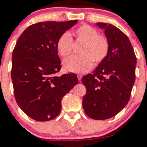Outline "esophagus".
<instances>
[{
	"label": "esophagus",
	"mask_w": 147,
	"mask_h": 147,
	"mask_svg": "<svg viewBox=\"0 0 147 147\" xmlns=\"http://www.w3.org/2000/svg\"><path fill=\"white\" fill-rule=\"evenodd\" d=\"M77 78H78V80L79 81H80L81 79H82V76L81 75H77Z\"/></svg>",
	"instance_id": "esophagus-1"
}]
</instances>
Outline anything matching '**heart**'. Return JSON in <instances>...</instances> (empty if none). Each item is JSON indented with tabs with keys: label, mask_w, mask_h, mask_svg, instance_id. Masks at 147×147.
<instances>
[{
	"label": "heart",
	"mask_w": 147,
	"mask_h": 147,
	"mask_svg": "<svg viewBox=\"0 0 147 147\" xmlns=\"http://www.w3.org/2000/svg\"><path fill=\"white\" fill-rule=\"evenodd\" d=\"M73 34L78 41H83L80 48L82 55L67 58L63 61V67L68 71L75 73H86L93 67L94 61L99 63L107 56L109 41L105 36L98 34V32L88 25L78 27ZM72 48V37L67 32L62 34L57 43L59 53L62 57L68 56L71 54Z\"/></svg>",
	"instance_id": "1"
}]
</instances>
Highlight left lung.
Here are the masks:
<instances>
[{
    "label": "left lung",
    "instance_id": "8db88e82",
    "mask_svg": "<svg viewBox=\"0 0 147 147\" xmlns=\"http://www.w3.org/2000/svg\"><path fill=\"white\" fill-rule=\"evenodd\" d=\"M96 25L104 30L109 50L93 73L82 79L86 88L82 105L88 117L102 120L117 115L129 102L137 59L125 34L109 23H97Z\"/></svg>",
    "mask_w": 147,
    "mask_h": 147
}]
</instances>
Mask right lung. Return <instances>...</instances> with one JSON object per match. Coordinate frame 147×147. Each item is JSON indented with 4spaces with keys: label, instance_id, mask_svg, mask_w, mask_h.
I'll return each instance as SVG.
<instances>
[{
    "label": "right lung",
    "instance_id": "add662e5",
    "mask_svg": "<svg viewBox=\"0 0 147 147\" xmlns=\"http://www.w3.org/2000/svg\"><path fill=\"white\" fill-rule=\"evenodd\" d=\"M77 23L73 20L33 24L16 41L11 72L15 99L21 110L34 120L45 122L56 117L63 97L78 84L74 73L56 75L61 68L57 41Z\"/></svg>",
    "mask_w": 147,
    "mask_h": 147
}]
</instances>
